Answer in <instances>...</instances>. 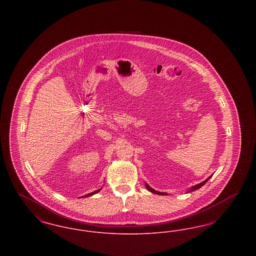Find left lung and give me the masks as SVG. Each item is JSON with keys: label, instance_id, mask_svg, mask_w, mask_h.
<instances>
[{"label": "left lung", "instance_id": "obj_1", "mask_svg": "<svg viewBox=\"0 0 256 256\" xmlns=\"http://www.w3.org/2000/svg\"><path fill=\"white\" fill-rule=\"evenodd\" d=\"M211 176H209L207 180H206L204 182H202L200 183V184H196L195 186H193V187H191V189L190 190H188V192H193V191H195V190H198V189H200L202 186H204L206 183L207 182V180L210 178ZM145 185H146V189L150 191V192H152V193H154V194H158V195H166V193H163V192H158V191H156L154 189H152V187H150V185L148 184H146L145 183Z\"/></svg>", "mask_w": 256, "mask_h": 256}]
</instances>
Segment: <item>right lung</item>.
I'll return each mask as SVG.
<instances>
[{
    "instance_id": "right-lung-1",
    "label": "right lung",
    "mask_w": 256,
    "mask_h": 256,
    "mask_svg": "<svg viewBox=\"0 0 256 256\" xmlns=\"http://www.w3.org/2000/svg\"><path fill=\"white\" fill-rule=\"evenodd\" d=\"M100 189H98V190H96L95 192H92V193H90V194H88V195L84 196H89L94 195V194H96L98 192H100Z\"/></svg>"
}]
</instances>
